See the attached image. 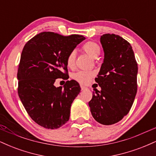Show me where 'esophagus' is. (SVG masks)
<instances>
[{"instance_id":"34e87169","label":"esophagus","mask_w":156,"mask_h":156,"mask_svg":"<svg viewBox=\"0 0 156 156\" xmlns=\"http://www.w3.org/2000/svg\"><path fill=\"white\" fill-rule=\"evenodd\" d=\"M80 89H81V90L83 91V90H85V89H87V87H84V86H83V85H80Z\"/></svg>"}]
</instances>
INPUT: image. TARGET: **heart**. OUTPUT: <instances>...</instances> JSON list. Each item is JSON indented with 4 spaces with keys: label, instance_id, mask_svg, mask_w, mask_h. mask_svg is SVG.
Masks as SVG:
<instances>
[{
    "label": "heart",
    "instance_id": "1",
    "mask_svg": "<svg viewBox=\"0 0 156 156\" xmlns=\"http://www.w3.org/2000/svg\"><path fill=\"white\" fill-rule=\"evenodd\" d=\"M82 48L86 53H88L92 58H97L100 55V53H101V48L98 45V44L94 42H92V41L86 42ZM76 53L75 51H72L67 55L66 62H67V64L69 67H74L75 62H76ZM94 75V73L92 71L80 70L73 74V79L76 80L78 83L87 84L90 82Z\"/></svg>",
    "mask_w": 156,
    "mask_h": 156
}]
</instances>
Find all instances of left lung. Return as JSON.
I'll return each instance as SVG.
<instances>
[{
	"instance_id": "obj_1",
	"label": "left lung",
	"mask_w": 156,
	"mask_h": 156,
	"mask_svg": "<svg viewBox=\"0 0 156 156\" xmlns=\"http://www.w3.org/2000/svg\"><path fill=\"white\" fill-rule=\"evenodd\" d=\"M101 42L104 59L95 81L101 90L93 92L89 105L97 122L110 125L131 108L137 92L138 65L131 45L120 36L105 34Z\"/></svg>"
}]
</instances>
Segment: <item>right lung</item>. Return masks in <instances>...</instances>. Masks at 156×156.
I'll return each instance as SVG.
<instances>
[{
    "label": "right lung",
    "mask_w": 156,
    "mask_h": 156,
    "mask_svg": "<svg viewBox=\"0 0 156 156\" xmlns=\"http://www.w3.org/2000/svg\"><path fill=\"white\" fill-rule=\"evenodd\" d=\"M84 39L81 35L45 31L23 48L17 71L18 95L28 115L43 128L56 129L69 120L71 104L80 92L79 83L71 80L64 87H55L54 83L57 78L68 79L67 55Z\"/></svg>",
    "instance_id": "obj_1"
}]
</instances>
